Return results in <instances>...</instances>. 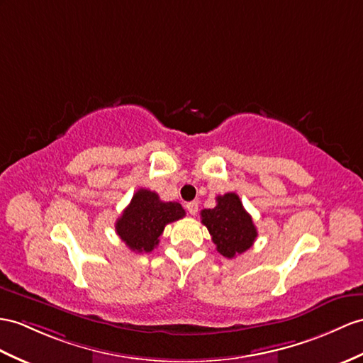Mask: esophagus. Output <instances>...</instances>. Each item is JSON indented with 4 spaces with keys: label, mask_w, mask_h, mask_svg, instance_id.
Here are the masks:
<instances>
[{
    "label": "esophagus",
    "mask_w": 363,
    "mask_h": 363,
    "mask_svg": "<svg viewBox=\"0 0 363 363\" xmlns=\"http://www.w3.org/2000/svg\"><path fill=\"white\" fill-rule=\"evenodd\" d=\"M186 211L189 212L191 216H196L197 211H199V203H197V201H189V203H186Z\"/></svg>",
    "instance_id": "34e87169"
}]
</instances>
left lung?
Returning <instances> with one entry per match:
<instances>
[{
  "instance_id": "1",
  "label": "left lung",
  "mask_w": 363,
  "mask_h": 363,
  "mask_svg": "<svg viewBox=\"0 0 363 363\" xmlns=\"http://www.w3.org/2000/svg\"><path fill=\"white\" fill-rule=\"evenodd\" d=\"M201 223L208 228L217 251L228 259L248 251L257 229L254 226L252 217L243 208L235 192H228L217 197V206L203 209L200 212Z\"/></svg>"
}]
</instances>
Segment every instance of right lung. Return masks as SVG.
Instances as JSON below:
<instances>
[{
  "mask_svg": "<svg viewBox=\"0 0 363 363\" xmlns=\"http://www.w3.org/2000/svg\"><path fill=\"white\" fill-rule=\"evenodd\" d=\"M184 209L177 201H162L158 194L138 189L128 208L115 223V231L134 252H151L158 245L164 226L184 217Z\"/></svg>",
  "mask_w": 363,
  "mask_h": 363,
  "instance_id": "add662e5",
  "label": "right lung"
}]
</instances>
